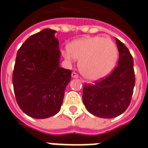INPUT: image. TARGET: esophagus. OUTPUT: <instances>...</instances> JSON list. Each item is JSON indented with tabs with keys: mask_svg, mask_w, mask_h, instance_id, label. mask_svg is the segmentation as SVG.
I'll list each match as a JSON object with an SVG mask.
<instances>
[{
	"mask_svg": "<svg viewBox=\"0 0 148 148\" xmlns=\"http://www.w3.org/2000/svg\"><path fill=\"white\" fill-rule=\"evenodd\" d=\"M72 78H78V74L76 72H73L72 73Z\"/></svg>",
	"mask_w": 148,
	"mask_h": 148,
	"instance_id": "obj_1",
	"label": "esophagus"
}]
</instances>
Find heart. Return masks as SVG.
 I'll use <instances>...</instances> for the list:
<instances>
[{
	"instance_id": "heart-1",
	"label": "heart",
	"mask_w": 148,
	"mask_h": 148,
	"mask_svg": "<svg viewBox=\"0 0 148 148\" xmlns=\"http://www.w3.org/2000/svg\"><path fill=\"white\" fill-rule=\"evenodd\" d=\"M70 61L79 60V71L89 80H98L112 71L118 59V48L109 38L95 36L79 39L62 51Z\"/></svg>"
}]
</instances>
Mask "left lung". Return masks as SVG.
Listing matches in <instances>:
<instances>
[{
    "instance_id": "obj_1",
    "label": "left lung",
    "mask_w": 148,
    "mask_h": 148,
    "mask_svg": "<svg viewBox=\"0 0 148 148\" xmlns=\"http://www.w3.org/2000/svg\"><path fill=\"white\" fill-rule=\"evenodd\" d=\"M119 50V61L112 73L96 81L85 84L83 102L87 110L101 118H114L121 115L130 105L136 77L134 61L125 45L116 39Z\"/></svg>"
}]
</instances>
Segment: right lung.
<instances>
[{
	"mask_svg": "<svg viewBox=\"0 0 148 148\" xmlns=\"http://www.w3.org/2000/svg\"><path fill=\"white\" fill-rule=\"evenodd\" d=\"M55 30L33 34L19 49L12 84L20 108L30 117L45 119L58 112L72 71L59 66L60 52Z\"/></svg>",
	"mask_w": 148,
	"mask_h": 148,
	"instance_id": "1",
	"label": "right lung"
}]
</instances>
